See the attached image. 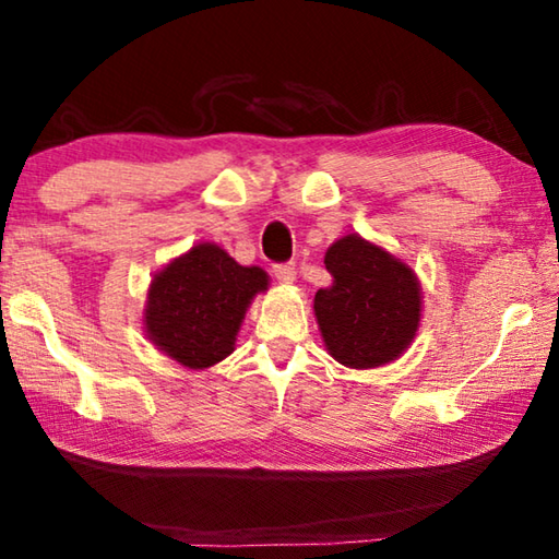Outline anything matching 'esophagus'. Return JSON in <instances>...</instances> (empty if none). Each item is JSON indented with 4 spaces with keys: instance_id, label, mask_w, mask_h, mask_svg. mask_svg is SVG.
Here are the masks:
<instances>
[{
    "instance_id": "34e87169",
    "label": "esophagus",
    "mask_w": 559,
    "mask_h": 559,
    "mask_svg": "<svg viewBox=\"0 0 559 559\" xmlns=\"http://www.w3.org/2000/svg\"><path fill=\"white\" fill-rule=\"evenodd\" d=\"M273 276L278 278V283H283V286H290V283H296V276L298 271L293 263H281V266H273Z\"/></svg>"
}]
</instances>
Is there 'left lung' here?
Returning a JSON list of instances; mask_svg holds the SVG:
<instances>
[{"label": "left lung", "instance_id": "1", "mask_svg": "<svg viewBox=\"0 0 559 559\" xmlns=\"http://www.w3.org/2000/svg\"><path fill=\"white\" fill-rule=\"evenodd\" d=\"M333 286L313 300L328 355L353 370L394 362L421 323V283L414 269L384 246L345 234L325 251Z\"/></svg>", "mask_w": 559, "mask_h": 559}]
</instances>
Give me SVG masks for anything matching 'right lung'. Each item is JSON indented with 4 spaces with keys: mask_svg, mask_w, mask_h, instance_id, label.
<instances>
[{
    "mask_svg": "<svg viewBox=\"0 0 559 559\" xmlns=\"http://www.w3.org/2000/svg\"><path fill=\"white\" fill-rule=\"evenodd\" d=\"M269 283L266 271L241 266L219 243H194L150 281L145 335L177 365L206 370L234 353L246 310Z\"/></svg>",
    "mask_w": 559,
    "mask_h": 559,
    "instance_id": "obj_1",
    "label": "right lung"
}]
</instances>
